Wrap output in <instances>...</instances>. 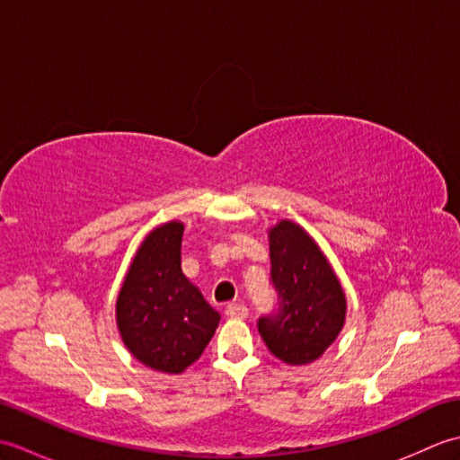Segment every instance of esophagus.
Masks as SVG:
<instances>
[{"mask_svg": "<svg viewBox=\"0 0 460 460\" xmlns=\"http://www.w3.org/2000/svg\"><path fill=\"white\" fill-rule=\"evenodd\" d=\"M225 314H227V318L243 320L249 316V308L245 305H229L227 308H225Z\"/></svg>", "mask_w": 460, "mask_h": 460, "instance_id": "obj_1", "label": "esophagus"}]
</instances>
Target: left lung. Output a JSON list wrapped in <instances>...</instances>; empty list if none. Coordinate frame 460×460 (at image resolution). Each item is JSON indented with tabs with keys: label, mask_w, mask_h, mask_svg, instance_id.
<instances>
[{
	"label": "left lung",
	"mask_w": 460,
	"mask_h": 460,
	"mask_svg": "<svg viewBox=\"0 0 460 460\" xmlns=\"http://www.w3.org/2000/svg\"><path fill=\"white\" fill-rule=\"evenodd\" d=\"M269 247L280 308L259 320V334L285 364H312L344 328L346 292L318 243L298 223L282 219L272 225Z\"/></svg>",
	"instance_id": "1"
}]
</instances>
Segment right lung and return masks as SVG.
<instances>
[{"label": "right lung", "mask_w": 460, "mask_h": 460, "mask_svg": "<svg viewBox=\"0 0 460 460\" xmlns=\"http://www.w3.org/2000/svg\"><path fill=\"white\" fill-rule=\"evenodd\" d=\"M183 223L168 221L140 243L116 298V326L130 354L162 374H181L219 326V312L181 272Z\"/></svg>", "instance_id": "obj_1"}]
</instances>
